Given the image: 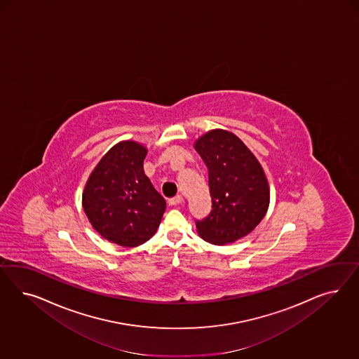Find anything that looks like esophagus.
I'll return each instance as SVG.
<instances>
[{"label": "esophagus", "instance_id": "esophagus-1", "mask_svg": "<svg viewBox=\"0 0 359 359\" xmlns=\"http://www.w3.org/2000/svg\"><path fill=\"white\" fill-rule=\"evenodd\" d=\"M182 201H183V197L180 195L175 196V197H171V198L167 200L168 205H171V207H176V205L182 204Z\"/></svg>", "mask_w": 359, "mask_h": 359}]
</instances>
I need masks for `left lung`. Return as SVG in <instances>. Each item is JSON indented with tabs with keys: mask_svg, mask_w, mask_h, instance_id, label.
I'll return each mask as SVG.
<instances>
[{
	"mask_svg": "<svg viewBox=\"0 0 359 359\" xmlns=\"http://www.w3.org/2000/svg\"><path fill=\"white\" fill-rule=\"evenodd\" d=\"M195 149L207 164L212 197L210 213L195 219L196 228L210 243H231L264 217L270 201L267 179L252 152L229 131H209Z\"/></svg>",
	"mask_w": 359,
	"mask_h": 359,
	"instance_id": "left-lung-1",
	"label": "left lung"
}]
</instances>
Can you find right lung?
<instances>
[{"label": "right lung", "mask_w": 359, "mask_h": 359, "mask_svg": "<svg viewBox=\"0 0 359 359\" xmlns=\"http://www.w3.org/2000/svg\"><path fill=\"white\" fill-rule=\"evenodd\" d=\"M147 150L137 142L111 147L88 179L83 208L104 238L134 248L155 234L165 209L162 195L143 171Z\"/></svg>", "instance_id": "obj_1"}]
</instances>
